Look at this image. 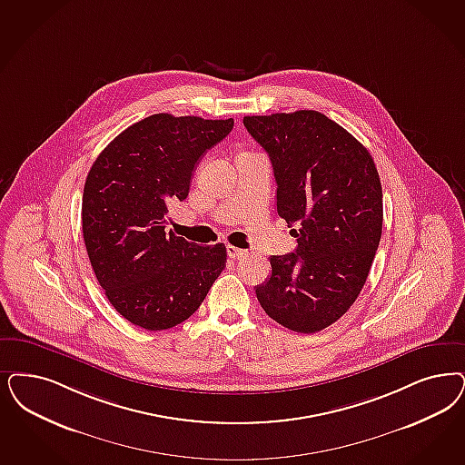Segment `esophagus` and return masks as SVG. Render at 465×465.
Masks as SVG:
<instances>
[{
  "label": "esophagus",
  "instance_id": "obj_1",
  "mask_svg": "<svg viewBox=\"0 0 465 465\" xmlns=\"http://www.w3.org/2000/svg\"><path fill=\"white\" fill-rule=\"evenodd\" d=\"M226 254H228V257H232V259H241V257L247 254V251L239 249V247H233V245H228V247H226Z\"/></svg>",
  "mask_w": 465,
  "mask_h": 465
}]
</instances>
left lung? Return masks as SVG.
Listing matches in <instances>:
<instances>
[{"label": "left lung", "instance_id": "8db88e82", "mask_svg": "<svg viewBox=\"0 0 465 465\" xmlns=\"http://www.w3.org/2000/svg\"><path fill=\"white\" fill-rule=\"evenodd\" d=\"M243 125L272 160L276 211L297 239L295 252L270 257L257 301L282 326L316 333L351 309L368 280L383 228L376 164L320 112L243 116Z\"/></svg>", "mask_w": 465, "mask_h": 465}]
</instances>
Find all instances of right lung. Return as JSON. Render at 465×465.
Wrapping results in <instances>:
<instances>
[{
    "label": "right lung",
    "mask_w": 465,
    "mask_h": 465,
    "mask_svg": "<svg viewBox=\"0 0 465 465\" xmlns=\"http://www.w3.org/2000/svg\"><path fill=\"white\" fill-rule=\"evenodd\" d=\"M233 118L151 114L130 125L93 163L82 195V233L97 282L135 326L168 330L189 320L226 266V247L164 232L172 201L189 195L204 153Z\"/></svg>",
    "instance_id": "1"
}]
</instances>
